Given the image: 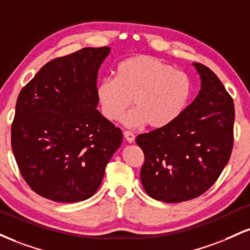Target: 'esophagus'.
I'll use <instances>...</instances> for the list:
<instances>
[{
    "mask_svg": "<svg viewBox=\"0 0 250 250\" xmlns=\"http://www.w3.org/2000/svg\"><path fill=\"white\" fill-rule=\"evenodd\" d=\"M123 136H125V141L129 143H133L135 141V135L131 133V131H125V133H123Z\"/></svg>",
    "mask_w": 250,
    "mask_h": 250,
    "instance_id": "obj_1",
    "label": "esophagus"
}]
</instances>
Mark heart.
I'll return each mask as SVG.
<instances>
[{
	"mask_svg": "<svg viewBox=\"0 0 250 250\" xmlns=\"http://www.w3.org/2000/svg\"><path fill=\"white\" fill-rule=\"evenodd\" d=\"M190 92L191 81L184 72L151 56L123 60L115 78H104L96 86L101 113L109 121L121 120L133 100L135 108L122 118L128 128L149 123L159 129L171 125L184 110Z\"/></svg>",
	"mask_w": 250,
	"mask_h": 250,
	"instance_id": "b5f03b06",
	"label": "heart"
}]
</instances>
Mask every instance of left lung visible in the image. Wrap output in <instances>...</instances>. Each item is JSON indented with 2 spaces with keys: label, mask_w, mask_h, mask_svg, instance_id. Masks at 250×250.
<instances>
[{
  "label": "left lung",
  "mask_w": 250,
  "mask_h": 250,
  "mask_svg": "<svg viewBox=\"0 0 250 250\" xmlns=\"http://www.w3.org/2000/svg\"><path fill=\"white\" fill-rule=\"evenodd\" d=\"M193 66L201 80L193 102L171 125L136 138L144 152V190L164 203H182L206 192L219 178L233 149V99L207 66Z\"/></svg>",
  "instance_id": "left-lung-1"
}]
</instances>
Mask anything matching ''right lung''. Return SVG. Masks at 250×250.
<instances>
[{
	"instance_id": "add662e5",
	"label": "right lung",
	"mask_w": 250,
	"mask_h": 250,
	"mask_svg": "<svg viewBox=\"0 0 250 250\" xmlns=\"http://www.w3.org/2000/svg\"><path fill=\"white\" fill-rule=\"evenodd\" d=\"M109 52L85 47L51 60L20 93L11 148L24 180L42 197L91 198L121 146V129L96 109L98 72Z\"/></svg>"
}]
</instances>
